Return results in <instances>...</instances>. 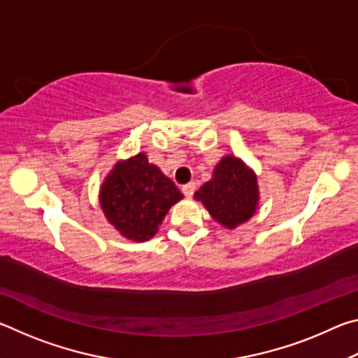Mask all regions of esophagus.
I'll list each match as a JSON object with an SVG mask.
<instances>
[{"label": "esophagus", "mask_w": 358, "mask_h": 358, "mask_svg": "<svg viewBox=\"0 0 358 358\" xmlns=\"http://www.w3.org/2000/svg\"><path fill=\"white\" fill-rule=\"evenodd\" d=\"M183 194L186 197H192V194H194V191H196V183H187V185H185L183 186Z\"/></svg>", "instance_id": "1"}]
</instances>
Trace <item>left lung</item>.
Instances as JSON below:
<instances>
[{
	"mask_svg": "<svg viewBox=\"0 0 358 358\" xmlns=\"http://www.w3.org/2000/svg\"><path fill=\"white\" fill-rule=\"evenodd\" d=\"M197 201L215 220L229 229L250 220L259 201L256 175L234 156L220 161L213 178L196 192Z\"/></svg>",
	"mask_w": 358,
	"mask_h": 358,
	"instance_id": "left-lung-1",
	"label": "left lung"
}]
</instances>
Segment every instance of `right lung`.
<instances>
[{
  "mask_svg": "<svg viewBox=\"0 0 358 358\" xmlns=\"http://www.w3.org/2000/svg\"><path fill=\"white\" fill-rule=\"evenodd\" d=\"M181 197L173 181L138 153L115 166L102 185L101 207L123 237L147 241Z\"/></svg>",
  "mask_w": 358,
  "mask_h": 358,
  "instance_id": "obj_1",
  "label": "right lung"
}]
</instances>
